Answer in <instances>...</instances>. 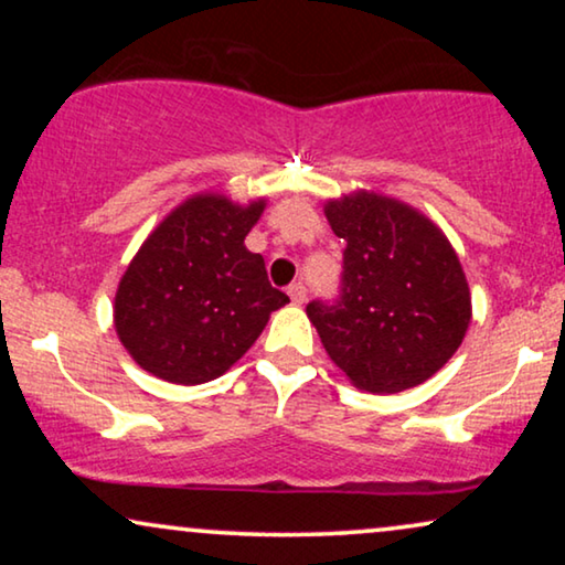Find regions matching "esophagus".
I'll list each match as a JSON object with an SVG mask.
<instances>
[{"mask_svg":"<svg viewBox=\"0 0 565 565\" xmlns=\"http://www.w3.org/2000/svg\"><path fill=\"white\" fill-rule=\"evenodd\" d=\"M288 296H290L292 303L300 306L306 300V285L303 282H292L290 288H288Z\"/></svg>","mask_w":565,"mask_h":565,"instance_id":"34e87169","label":"esophagus"}]
</instances>
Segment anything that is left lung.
<instances>
[{
    "label": "left lung",
    "instance_id": "obj_1",
    "mask_svg": "<svg viewBox=\"0 0 565 565\" xmlns=\"http://www.w3.org/2000/svg\"><path fill=\"white\" fill-rule=\"evenodd\" d=\"M344 242L342 290L306 313L354 388L398 393L437 373L470 323V290L447 236L416 207L358 190L323 205Z\"/></svg>",
    "mask_w": 565,
    "mask_h": 565
}]
</instances>
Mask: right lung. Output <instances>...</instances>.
I'll return each mask as SVG.
<instances>
[{
  "instance_id": "add662e5",
  "label": "right lung",
  "mask_w": 565,
  "mask_h": 565,
  "mask_svg": "<svg viewBox=\"0 0 565 565\" xmlns=\"http://www.w3.org/2000/svg\"><path fill=\"white\" fill-rule=\"evenodd\" d=\"M267 200L249 205L203 192L177 205L120 277L115 331L146 373L177 385L215 381L290 303L244 246Z\"/></svg>"
}]
</instances>
